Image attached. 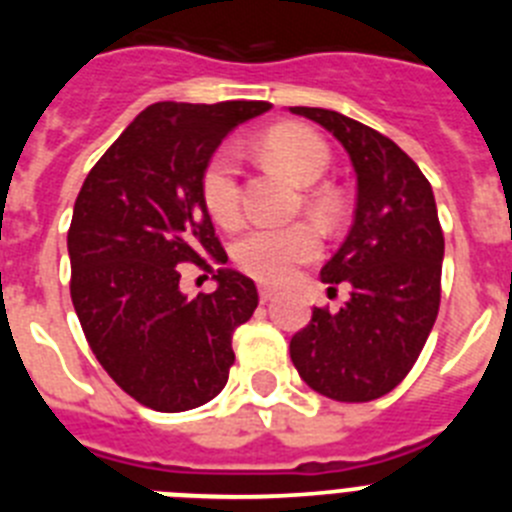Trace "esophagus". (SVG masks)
<instances>
[{
  "label": "esophagus",
  "instance_id": "34e87169",
  "mask_svg": "<svg viewBox=\"0 0 512 512\" xmlns=\"http://www.w3.org/2000/svg\"><path fill=\"white\" fill-rule=\"evenodd\" d=\"M259 297H261V302L274 300V297H277V289H271V287H259Z\"/></svg>",
  "mask_w": 512,
  "mask_h": 512
}]
</instances>
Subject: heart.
<instances>
[{
  "label": "heart",
  "mask_w": 512,
  "mask_h": 512,
  "mask_svg": "<svg viewBox=\"0 0 512 512\" xmlns=\"http://www.w3.org/2000/svg\"><path fill=\"white\" fill-rule=\"evenodd\" d=\"M266 156L295 176L300 184L318 182L330 164V151L325 140L300 125H279L261 140ZM200 192L207 212L220 225H238L243 215L241 205V153L235 146H220L200 176ZM310 205L318 212H333L328 192L310 194ZM323 238L320 230L307 220L289 225H256L238 238L233 259L248 277L266 284L287 282L297 266L318 259Z\"/></svg>",
  "instance_id": "b5f03b06"
}]
</instances>
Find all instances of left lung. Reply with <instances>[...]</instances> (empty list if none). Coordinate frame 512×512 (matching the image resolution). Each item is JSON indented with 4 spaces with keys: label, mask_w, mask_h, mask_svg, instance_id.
Wrapping results in <instances>:
<instances>
[{
    "label": "left lung",
    "mask_w": 512,
    "mask_h": 512,
    "mask_svg": "<svg viewBox=\"0 0 512 512\" xmlns=\"http://www.w3.org/2000/svg\"><path fill=\"white\" fill-rule=\"evenodd\" d=\"M341 140L356 171L354 225L320 279L351 300L338 312L312 307L289 356L312 390L369 402L408 377L441 305L443 230L431 182L395 140L320 107H289Z\"/></svg>",
    "instance_id": "8db88e82"
}]
</instances>
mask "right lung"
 Masks as SVG:
<instances>
[{"label":"right lung","instance_id":"1","mask_svg":"<svg viewBox=\"0 0 512 512\" xmlns=\"http://www.w3.org/2000/svg\"><path fill=\"white\" fill-rule=\"evenodd\" d=\"M269 102H156L84 179L69 228L71 302L104 372L158 413L200 408L228 382L253 279L217 269L215 293L178 289L179 263L225 264L200 192L207 158Z\"/></svg>","mask_w":512,"mask_h":512}]
</instances>
